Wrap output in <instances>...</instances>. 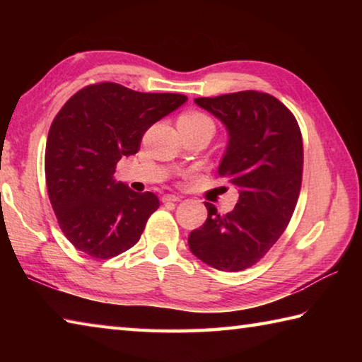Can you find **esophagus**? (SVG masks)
<instances>
[{
    "label": "esophagus",
    "instance_id": "1",
    "mask_svg": "<svg viewBox=\"0 0 362 362\" xmlns=\"http://www.w3.org/2000/svg\"><path fill=\"white\" fill-rule=\"evenodd\" d=\"M161 201H163V203H177V201H180V196H177V194H164Z\"/></svg>",
    "mask_w": 362,
    "mask_h": 362
}]
</instances>
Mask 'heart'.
Listing matches in <instances>:
<instances>
[{"instance_id": "1", "label": "heart", "mask_w": 362, "mask_h": 362, "mask_svg": "<svg viewBox=\"0 0 362 362\" xmlns=\"http://www.w3.org/2000/svg\"><path fill=\"white\" fill-rule=\"evenodd\" d=\"M177 124L182 127H196V126H204V124L214 126V122L206 113L198 112V110H192V112H185L183 115H180Z\"/></svg>"}]
</instances>
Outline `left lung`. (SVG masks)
<instances>
[{
  "label": "left lung",
  "instance_id": "1",
  "mask_svg": "<svg viewBox=\"0 0 362 362\" xmlns=\"http://www.w3.org/2000/svg\"><path fill=\"white\" fill-rule=\"evenodd\" d=\"M228 129L218 175L238 188L235 209L204 203L207 220L188 236L193 255L218 272H243L265 257L296 211L303 142L296 116L276 97L257 90L194 99Z\"/></svg>",
  "mask_w": 362,
  "mask_h": 362
}]
</instances>
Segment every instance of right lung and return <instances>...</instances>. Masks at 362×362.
<instances>
[{
  "label": "right lung",
  "mask_w": 362,
  "mask_h": 362,
  "mask_svg": "<svg viewBox=\"0 0 362 362\" xmlns=\"http://www.w3.org/2000/svg\"><path fill=\"white\" fill-rule=\"evenodd\" d=\"M185 100L103 81L84 86L59 110L46 140V185L60 230L78 250L105 260L140 240L159 199L115 182L116 164Z\"/></svg>",
  "instance_id": "obj_1"
}]
</instances>
